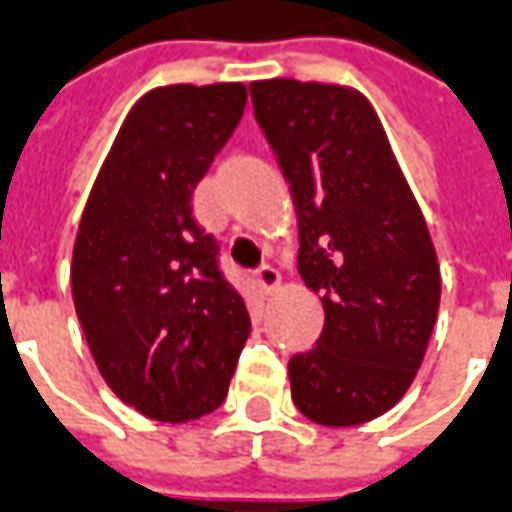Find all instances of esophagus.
Listing matches in <instances>:
<instances>
[{
  "label": "esophagus",
  "instance_id": "34e87169",
  "mask_svg": "<svg viewBox=\"0 0 512 512\" xmlns=\"http://www.w3.org/2000/svg\"><path fill=\"white\" fill-rule=\"evenodd\" d=\"M253 278H256V286L262 289L264 295H270V292H275V289L281 286V275H278V270L270 267V264H262V267L253 273Z\"/></svg>",
  "mask_w": 512,
  "mask_h": 512
}]
</instances>
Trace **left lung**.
Segmentation results:
<instances>
[{
	"mask_svg": "<svg viewBox=\"0 0 512 512\" xmlns=\"http://www.w3.org/2000/svg\"><path fill=\"white\" fill-rule=\"evenodd\" d=\"M250 99L295 201L297 273L325 308L317 347L289 361L292 400L325 427L372 422L408 391L438 317L422 209L361 90L262 79Z\"/></svg>",
	"mask_w": 512,
	"mask_h": 512,
	"instance_id": "left-lung-1",
	"label": "left lung"
}]
</instances>
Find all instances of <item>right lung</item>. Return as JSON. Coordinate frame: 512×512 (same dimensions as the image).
I'll use <instances>...</instances> for the list:
<instances>
[{
    "label": "right lung",
    "mask_w": 512,
    "mask_h": 512,
    "mask_svg": "<svg viewBox=\"0 0 512 512\" xmlns=\"http://www.w3.org/2000/svg\"><path fill=\"white\" fill-rule=\"evenodd\" d=\"M242 82L148 90L93 181L71 292L101 378L134 411L192 422L220 408L250 333L245 300L192 220V190L237 129Z\"/></svg>",
    "instance_id": "right-lung-1"
}]
</instances>
